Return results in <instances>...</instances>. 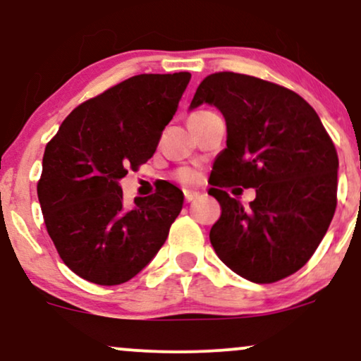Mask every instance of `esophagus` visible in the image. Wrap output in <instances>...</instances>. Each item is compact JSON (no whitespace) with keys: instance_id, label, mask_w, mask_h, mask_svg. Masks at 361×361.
<instances>
[{"instance_id":"1","label":"esophagus","mask_w":361,"mask_h":361,"mask_svg":"<svg viewBox=\"0 0 361 361\" xmlns=\"http://www.w3.org/2000/svg\"><path fill=\"white\" fill-rule=\"evenodd\" d=\"M197 197H198V192H190V190H186L185 192V202H188V204L190 202H193Z\"/></svg>"}]
</instances>
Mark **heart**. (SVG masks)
I'll use <instances>...</instances> for the list:
<instances>
[{"label":"heart","mask_w":361,"mask_h":361,"mask_svg":"<svg viewBox=\"0 0 361 361\" xmlns=\"http://www.w3.org/2000/svg\"><path fill=\"white\" fill-rule=\"evenodd\" d=\"M175 178L183 185H193L195 181L198 180V175H197V171H193V169L185 168V169H180V171L176 173Z\"/></svg>","instance_id":"heart-1"}]
</instances>
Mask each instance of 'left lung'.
<instances>
[{
    "instance_id": "1",
    "label": "left lung",
    "mask_w": 361,
    "mask_h": 361,
    "mask_svg": "<svg viewBox=\"0 0 361 361\" xmlns=\"http://www.w3.org/2000/svg\"><path fill=\"white\" fill-rule=\"evenodd\" d=\"M215 106L226 118V149L215 157L209 195L222 207L210 243L222 263L255 283H273L307 263L336 210L338 154L316 110L283 86L215 73L190 110ZM255 188L247 207L224 185Z\"/></svg>"
}]
</instances>
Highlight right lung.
I'll use <instances>...</instances> for the list:
<instances>
[{"instance_id":"obj_1","label":"right lung","mask_w":361,"mask_h":361,"mask_svg":"<svg viewBox=\"0 0 361 361\" xmlns=\"http://www.w3.org/2000/svg\"><path fill=\"white\" fill-rule=\"evenodd\" d=\"M190 73L139 74L74 109L47 144L37 185L57 252L81 279L120 285L151 263L183 207L168 183L123 204L120 180L154 154Z\"/></svg>"}]
</instances>
